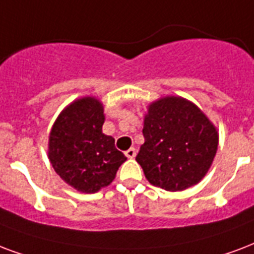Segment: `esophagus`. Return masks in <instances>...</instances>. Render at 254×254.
<instances>
[{"mask_svg":"<svg viewBox=\"0 0 254 254\" xmlns=\"http://www.w3.org/2000/svg\"><path fill=\"white\" fill-rule=\"evenodd\" d=\"M125 156H127V158H133V157H135V149H134V148L127 149V152H125Z\"/></svg>","mask_w":254,"mask_h":254,"instance_id":"esophagus-1","label":"esophagus"}]
</instances>
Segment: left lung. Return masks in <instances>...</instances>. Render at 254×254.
I'll return each instance as SVG.
<instances>
[{
    "instance_id": "left-lung-1",
    "label": "left lung",
    "mask_w": 254,
    "mask_h": 254,
    "mask_svg": "<svg viewBox=\"0 0 254 254\" xmlns=\"http://www.w3.org/2000/svg\"><path fill=\"white\" fill-rule=\"evenodd\" d=\"M135 157L149 183L169 191L185 190L204 179L218 146L217 127L202 110L179 96L148 105Z\"/></svg>"
}]
</instances>
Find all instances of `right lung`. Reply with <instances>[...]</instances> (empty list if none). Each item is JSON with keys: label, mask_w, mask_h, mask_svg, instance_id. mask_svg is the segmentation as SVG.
<instances>
[{"label": "right lung", "mask_w": 254, "mask_h": 254, "mask_svg": "<svg viewBox=\"0 0 254 254\" xmlns=\"http://www.w3.org/2000/svg\"><path fill=\"white\" fill-rule=\"evenodd\" d=\"M104 123L102 102L86 96L70 102L52 127L48 157L56 173L75 190H101L127 161L114 146L113 137L102 133Z\"/></svg>", "instance_id": "add662e5"}]
</instances>
